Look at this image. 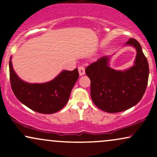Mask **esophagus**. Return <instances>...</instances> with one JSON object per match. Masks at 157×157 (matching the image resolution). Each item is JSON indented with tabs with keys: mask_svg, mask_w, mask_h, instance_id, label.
<instances>
[{
	"mask_svg": "<svg viewBox=\"0 0 157 157\" xmlns=\"http://www.w3.org/2000/svg\"><path fill=\"white\" fill-rule=\"evenodd\" d=\"M78 72L80 76H82L85 75V68L83 66H79L78 67Z\"/></svg>",
	"mask_w": 157,
	"mask_h": 157,
	"instance_id": "1",
	"label": "esophagus"
}]
</instances>
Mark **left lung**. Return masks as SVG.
Listing matches in <instances>:
<instances>
[{"label": "left lung", "instance_id": "left-lung-1", "mask_svg": "<svg viewBox=\"0 0 157 157\" xmlns=\"http://www.w3.org/2000/svg\"><path fill=\"white\" fill-rule=\"evenodd\" d=\"M125 46L134 47L136 55L134 65L125 70L110 67L111 56H104L86 68L91 80V97L102 111L117 113L131 109L145 94L149 75L148 63L136 40L131 38Z\"/></svg>", "mask_w": 157, "mask_h": 157}]
</instances>
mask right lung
Instances as JSON below:
<instances>
[{"instance_id":"add662e5","label":"right lung","mask_w":157,"mask_h":157,"mask_svg":"<svg viewBox=\"0 0 157 157\" xmlns=\"http://www.w3.org/2000/svg\"><path fill=\"white\" fill-rule=\"evenodd\" d=\"M12 89L23 105L41 113H54L66 105L75 82L78 80L77 68L63 70L53 80L44 83H30L17 76L14 70L12 57L10 60Z\"/></svg>"}]
</instances>
